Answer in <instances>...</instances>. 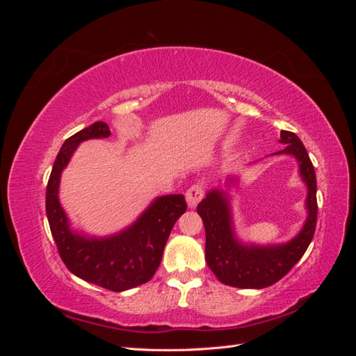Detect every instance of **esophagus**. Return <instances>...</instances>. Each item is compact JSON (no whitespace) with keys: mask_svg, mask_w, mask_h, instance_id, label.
Wrapping results in <instances>:
<instances>
[{"mask_svg":"<svg viewBox=\"0 0 356 356\" xmlns=\"http://www.w3.org/2000/svg\"><path fill=\"white\" fill-rule=\"evenodd\" d=\"M204 196V188L203 186L200 184H196V186H191L187 193H186V200L188 203L190 208H196L197 203L203 199Z\"/></svg>","mask_w":356,"mask_h":356,"instance_id":"obj_1","label":"esophagus"}]
</instances>
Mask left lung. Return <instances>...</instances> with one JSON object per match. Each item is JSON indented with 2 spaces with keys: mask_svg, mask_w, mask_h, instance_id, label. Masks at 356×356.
Returning a JSON list of instances; mask_svg holds the SVG:
<instances>
[{
  "mask_svg": "<svg viewBox=\"0 0 356 356\" xmlns=\"http://www.w3.org/2000/svg\"><path fill=\"white\" fill-rule=\"evenodd\" d=\"M279 143L285 148L277 154L293 156L298 163L301 181L307 187L306 211L307 217L301 230L293 239L284 243L258 245L243 242L236 234L230 193L227 188L238 184V177L225 179L227 188H212L197 204V213L202 217L207 245L204 260L218 281L234 288L260 289L276 284L294 264L305 255L307 246L314 239L316 227V175L309 154L300 138L288 131L281 132Z\"/></svg>",
  "mask_w": 356,
  "mask_h": 356,
  "instance_id": "left-lung-1",
  "label": "left lung"
}]
</instances>
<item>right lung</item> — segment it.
Wrapping results in <instances>:
<instances>
[{
    "label": "right lung",
    "instance_id": "obj_1",
    "mask_svg": "<svg viewBox=\"0 0 356 356\" xmlns=\"http://www.w3.org/2000/svg\"><path fill=\"white\" fill-rule=\"evenodd\" d=\"M110 135L108 124L96 122L63 143L47 182L46 212L51 236L68 270L86 282L120 293L154 276L170 230L186 212L187 203L182 195L159 196L131 225L108 236L74 230L59 202L62 172L81 143Z\"/></svg>",
    "mask_w": 356,
    "mask_h": 356
}]
</instances>
